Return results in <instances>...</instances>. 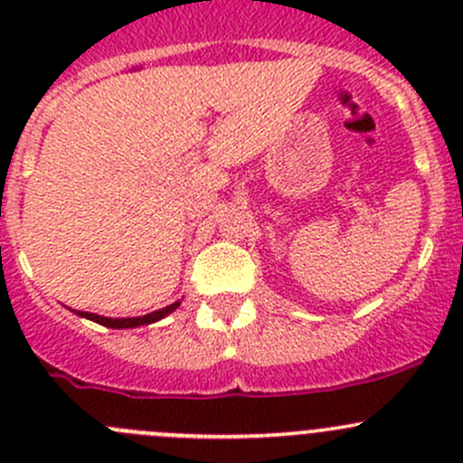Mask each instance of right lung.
<instances>
[{
    "label": "right lung",
    "instance_id": "obj_1",
    "mask_svg": "<svg viewBox=\"0 0 463 463\" xmlns=\"http://www.w3.org/2000/svg\"><path fill=\"white\" fill-rule=\"evenodd\" d=\"M179 307V302H175V305L165 307V309H158L154 311V314H147V316H138V318H102V316H96V314H87V311H78L80 316H85V318L98 322V325L102 326H111V329H128V326H141V325H149V322H156L161 318H165L167 314H172V311Z\"/></svg>",
    "mask_w": 463,
    "mask_h": 463
}]
</instances>
